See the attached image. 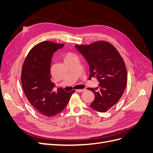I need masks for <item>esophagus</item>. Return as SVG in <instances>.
Listing matches in <instances>:
<instances>
[{"mask_svg": "<svg viewBox=\"0 0 153 153\" xmlns=\"http://www.w3.org/2000/svg\"><path fill=\"white\" fill-rule=\"evenodd\" d=\"M76 92H82L85 91V89H76Z\"/></svg>", "mask_w": 153, "mask_h": 153, "instance_id": "obj_1", "label": "esophagus"}]
</instances>
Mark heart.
<instances>
[{"instance_id": "b5f03b06", "label": "heart", "mask_w": 153, "mask_h": 153, "mask_svg": "<svg viewBox=\"0 0 153 153\" xmlns=\"http://www.w3.org/2000/svg\"><path fill=\"white\" fill-rule=\"evenodd\" d=\"M75 57H77L75 53H73L70 52H66L63 55L64 61L65 62L69 61V60H71V59H72L73 58H75Z\"/></svg>"}]
</instances>
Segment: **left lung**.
Returning <instances> with one entry per match:
<instances>
[{"mask_svg": "<svg viewBox=\"0 0 153 153\" xmlns=\"http://www.w3.org/2000/svg\"><path fill=\"white\" fill-rule=\"evenodd\" d=\"M75 47L89 63V79L96 77L100 82L96 88H87L95 96L90 106L105 112L117 102L126 89L127 71L124 60L114 46L106 41Z\"/></svg>", "mask_w": 153, "mask_h": 153, "instance_id": "obj_1", "label": "left lung"}]
</instances>
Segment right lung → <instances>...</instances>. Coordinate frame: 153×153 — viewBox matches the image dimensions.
<instances>
[{"mask_svg": "<svg viewBox=\"0 0 153 153\" xmlns=\"http://www.w3.org/2000/svg\"><path fill=\"white\" fill-rule=\"evenodd\" d=\"M64 45L45 41L29 51L22 69V84L25 96L41 115L52 117L66 107L75 91L66 92L62 88L53 91L51 81L50 64L53 53Z\"/></svg>", "mask_w": 153, "mask_h": 153, "instance_id": "1", "label": "right lung"}]
</instances>
